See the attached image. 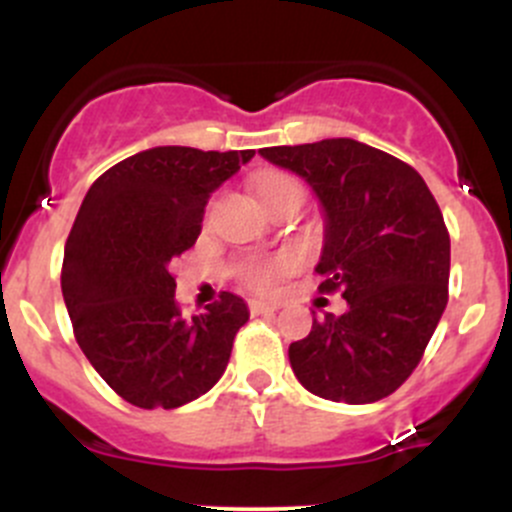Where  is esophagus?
Returning a JSON list of instances; mask_svg holds the SVG:
<instances>
[{"instance_id":"esophagus-1","label":"esophagus","mask_w":512,"mask_h":512,"mask_svg":"<svg viewBox=\"0 0 512 512\" xmlns=\"http://www.w3.org/2000/svg\"><path fill=\"white\" fill-rule=\"evenodd\" d=\"M250 312L252 314H272V312H277V304L265 302V299H252Z\"/></svg>"}]
</instances>
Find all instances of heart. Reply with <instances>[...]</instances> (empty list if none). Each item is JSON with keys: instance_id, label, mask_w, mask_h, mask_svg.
<instances>
[{"instance_id": "obj_1", "label": "heart", "mask_w": 512, "mask_h": 512, "mask_svg": "<svg viewBox=\"0 0 512 512\" xmlns=\"http://www.w3.org/2000/svg\"><path fill=\"white\" fill-rule=\"evenodd\" d=\"M292 188H299L297 180L289 178L285 173H270L257 183V195H260V200L265 203V200H270L272 195L282 193V190H292ZM287 267H289V260L267 262V265H252L250 270H247V282H250L252 287H267L272 285V280H275L280 272H285Z\"/></svg>"}]
</instances>
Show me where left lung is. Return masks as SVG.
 <instances>
[{
    "mask_svg": "<svg viewBox=\"0 0 512 512\" xmlns=\"http://www.w3.org/2000/svg\"><path fill=\"white\" fill-rule=\"evenodd\" d=\"M317 195L322 292L342 289L347 312L314 319L289 344V364L314 396L374 404L421 361L448 302L451 240L431 190L411 165L354 138L262 148Z\"/></svg>",
    "mask_w": 512,
    "mask_h": 512,
    "instance_id": "1",
    "label": "left lung"
}]
</instances>
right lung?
<instances>
[{"label":"right lung","mask_w":512,"mask_h":512,"mask_svg":"<svg viewBox=\"0 0 512 512\" xmlns=\"http://www.w3.org/2000/svg\"><path fill=\"white\" fill-rule=\"evenodd\" d=\"M252 156L148 148L108 168L81 203L61 292L81 352L138 409H178L208 394L250 319L232 292L183 317L170 262L195 245L210 195Z\"/></svg>","instance_id":"right-lung-1"}]
</instances>
